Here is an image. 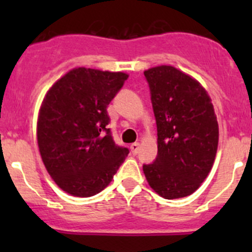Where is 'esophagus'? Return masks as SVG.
<instances>
[{"label": "esophagus", "instance_id": "34e87169", "mask_svg": "<svg viewBox=\"0 0 252 252\" xmlns=\"http://www.w3.org/2000/svg\"><path fill=\"white\" fill-rule=\"evenodd\" d=\"M139 149H140V144H139V142H134V144L130 145V151L133 155L138 154Z\"/></svg>", "mask_w": 252, "mask_h": 252}]
</instances>
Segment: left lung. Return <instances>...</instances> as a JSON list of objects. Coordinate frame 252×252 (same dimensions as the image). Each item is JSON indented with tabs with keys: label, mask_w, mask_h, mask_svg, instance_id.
Instances as JSON below:
<instances>
[{
	"label": "left lung",
	"mask_w": 252,
	"mask_h": 252,
	"mask_svg": "<svg viewBox=\"0 0 252 252\" xmlns=\"http://www.w3.org/2000/svg\"><path fill=\"white\" fill-rule=\"evenodd\" d=\"M157 126V156L144 164L150 187L164 199L192 194L210 173L218 146V123L199 81L172 65L144 72Z\"/></svg>",
	"instance_id": "1"
}]
</instances>
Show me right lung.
I'll list each match as a JSON object with an SVG mask.
<instances>
[{"label": "right lung", "mask_w": 252, "mask_h": 252, "mask_svg": "<svg viewBox=\"0 0 252 252\" xmlns=\"http://www.w3.org/2000/svg\"><path fill=\"white\" fill-rule=\"evenodd\" d=\"M126 73L75 68L53 84L37 119L42 162L65 192L89 197L105 189L128 156L113 140L107 107Z\"/></svg>", "instance_id": "1"}]
</instances>
